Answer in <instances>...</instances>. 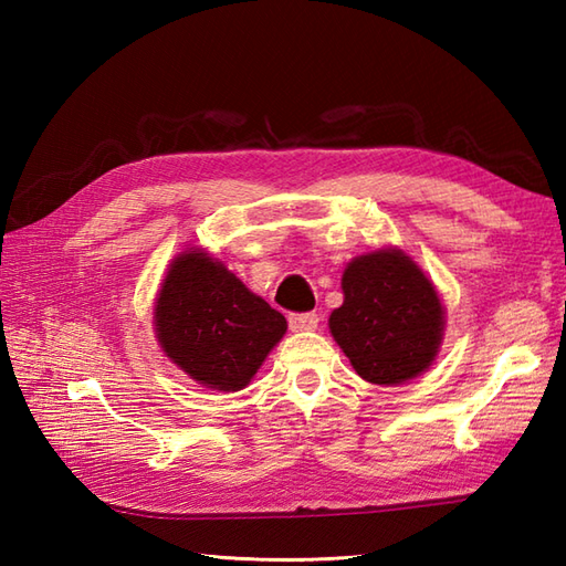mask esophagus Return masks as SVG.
<instances>
[{
	"label": "esophagus",
	"mask_w": 566,
	"mask_h": 566,
	"mask_svg": "<svg viewBox=\"0 0 566 566\" xmlns=\"http://www.w3.org/2000/svg\"><path fill=\"white\" fill-rule=\"evenodd\" d=\"M316 326H318L316 311H306V314H292L290 316V328L292 331H314Z\"/></svg>",
	"instance_id": "obj_1"
}]
</instances>
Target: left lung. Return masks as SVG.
<instances>
[{
    "label": "left lung",
    "instance_id": "1",
    "mask_svg": "<svg viewBox=\"0 0 566 566\" xmlns=\"http://www.w3.org/2000/svg\"><path fill=\"white\" fill-rule=\"evenodd\" d=\"M345 302L331 333L355 371L371 384H401L428 369L442 338V304L426 274L399 250L347 264Z\"/></svg>",
    "mask_w": 566,
    "mask_h": 566
}]
</instances>
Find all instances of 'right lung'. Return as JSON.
<instances>
[{
  "mask_svg": "<svg viewBox=\"0 0 566 566\" xmlns=\"http://www.w3.org/2000/svg\"><path fill=\"white\" fill-rule=\"evenodd\" d=\"M286 318L199 250L179 255L155 304V333L191 379L238 391L282 340Z\"/></svg>",
  "mask_w": 566,
  "mask_h": 566,
  "instance_id": "obj_1",
  "label": "right lung"
}]
</instances>
